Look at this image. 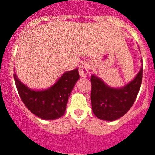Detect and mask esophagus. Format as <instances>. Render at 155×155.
I'll return each instance as SVG.
<instances>
[{
  "label": "esophagus",
  "instance_id": "obj_1",
  "mask_svg": "<svg viewBox=\"0 0 155 155\" xmlns=\"http://www.w3.org/2000/svg\"><path fill=\"white\" fill-rule=\"evenodd\" d=\"M87 68H88V65L86 63H83L82 64H81L79 68V75H80L81 77L85 78L87 76V73H88V70H87Z\"/></svg>",
  "mask_w": 155,
  "mask_h": 155
}]
</instances>
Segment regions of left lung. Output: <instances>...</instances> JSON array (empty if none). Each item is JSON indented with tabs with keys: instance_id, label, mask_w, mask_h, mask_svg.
<instances>
[{
	"instance_id": "left-lung-1",
	"label": "left lung",
	"mask_w": 155,
	"mask_h": 155,
	"mask_svg": "<svg viewBox=\"0 0 155 155\" xmlns=\"http://www.w3.org/2000/svg\"><path fill=\"white\" fill-rule=\"evenodd\" d=\"M143 71L142 64L135 78L121 87L109 86L101 78L91 75V101L94 114L108 121H115L126 114L135 102L141 87Z\"/></svg>"
}]
</instances>
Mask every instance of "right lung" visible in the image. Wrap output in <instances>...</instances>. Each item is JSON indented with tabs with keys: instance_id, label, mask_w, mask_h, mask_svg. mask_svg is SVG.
<instances>
[{
	"instance_id": "1",
	"label": "right lung",
	"mask_w": 155,
	"mask_h": 155,
	"mask_svg": "<svg viewBox=\"0 0 155 155\" xmlns=\"http://www.w3.org/2000/svg\"><path fill=\"white\" fill-rule=\"evenodd\" d=\"M16 88L21 101L33 114L43 120H54L65 113L68 98L79 79V70L65 72L47 89H31L14 73Z\"/></svg>"
}]
</instances>
